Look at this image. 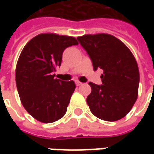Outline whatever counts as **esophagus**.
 I'll return each instance as SVG.
<instances>
[{
    "label": "esophagus",
    "instance_id": "34e87169",
    "mask_svg": "<svg viewBox=\"0 0 154 154\" xmlns=\"http://www.w3.org/2000/svg\"><path fill=\"white\" fill-rule=\"evenodd\" d=\"M75 84H76V86H80V85H82V83H81L80 81H79V80H76V81H75Z\"/></svg>",
    "mask_w": 154,
    "mask_h": 154
}]
</instances>
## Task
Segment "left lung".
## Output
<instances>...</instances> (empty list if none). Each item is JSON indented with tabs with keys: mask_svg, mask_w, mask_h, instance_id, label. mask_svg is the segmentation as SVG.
I'll return each mask as SVG.
<instances>
[{
	"mask_svg": "<svg viewBox=\"0 0 154 154\" xmlns=\"http://www.w3.org/2000/svg\"><path fill=\"white\" fill-rule=\"evenodd\" d=\"M92 62L93 68L103 69V85L89 82L92 92L86 102L93 115L103 121L124 117L138 98L140 73L130 50L121 40L106 34H86L78 37Z\"/></svg>",
	"mask_w": 154,
	"mask_h": 154,
	"instance_id": "left-lung-1",
	"label": "left lung"
}]
</instances>
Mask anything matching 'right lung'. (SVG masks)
<instances>
[{"label":"right lung","instance_id":"right-lung-1","mask_svg":"<svg viewBox=\"0 0 154 154\" xmlns=\"http://www.w3.org/2000/svg\"><path fill=\"white\" fill-rule=\"evenodd\" d=\"M78 45L74 37L41 33L32 38L18 59L15 80L21 103L36 120L50 123L66 114L75 89L73 80L55 78L66 48Z\"/></svg>","mask_w":154,"mask_h":154}]
</instances>
